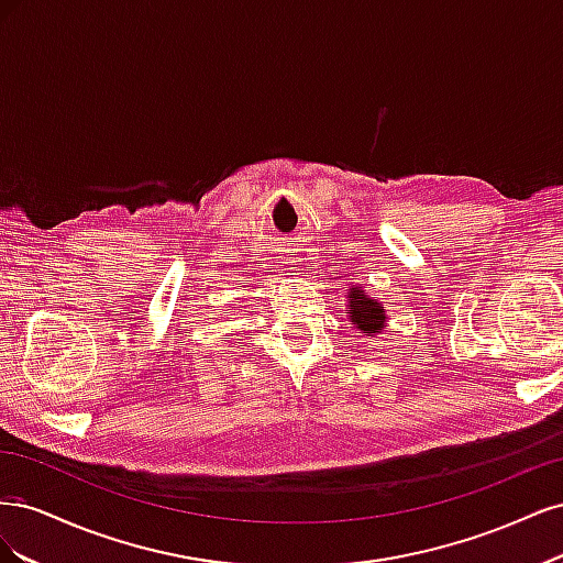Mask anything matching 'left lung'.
I'll return each instance as SVG.
<instances>
[{"mask_svg": "<svg viewBox=\"0 0 563 563\" xmlns=\"http://www.w3.org/2000/svg\"><path fill=\"white\" fill-rule=\"evenodd\" d=\"M345 314L352 327L364 333L376 338L387 321V312L383 308V302L378 298H371L366 294V288L360 286H350L347 288V305H345Z\"/></svg>", "mask_w": 563, "mask_h": 563, "instance_id": "8db88e82", "label": "left lung"}]
</instances>
